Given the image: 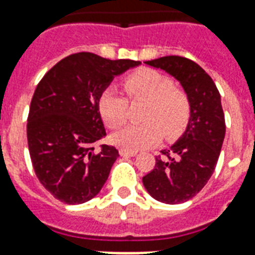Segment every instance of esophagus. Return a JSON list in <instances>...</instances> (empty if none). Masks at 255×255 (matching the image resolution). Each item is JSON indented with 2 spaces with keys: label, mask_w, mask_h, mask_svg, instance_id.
Instances as JSON below:
<instances>
[{
  "label": "esophagus",
  "mask_w": 255,
  "mask_h": 255,
  "mask_svg": "<svg viewBox=\"0 0 255 255\" xmlns=\"http://www.w3.org/2000/svg\"><path fill=\"white\" fill-rule=\"evenodd\" d=\"M119 153H120V155H123V157H133V155L138 154L135 150H127V149H120L119 150Z\"/></svg>",
  "instance_id": "esophagus-1"
}]
</instances>
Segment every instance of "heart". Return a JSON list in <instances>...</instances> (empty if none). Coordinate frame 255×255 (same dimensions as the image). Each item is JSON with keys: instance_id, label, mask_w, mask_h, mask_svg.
<instances>
[{"instance_id": "b5f03b06", "label": "heart", "mask_w": 255, "mask_h": 255, "mask_svg": "<svg viewBox=\"0 0 255 255\" xmlns=\"http://www.w3.org/2000/svg\"><path fill=\"white\" fill-rule=\"evenodd\" d=\"M129 100L147 101L143 124H129L112 135V142L127 150L149 149L162 138L176 135L186 127L190 117V102L182 90L175 89L172 80L158 71L143 68L123 80ZM100 113L106 126L117 128L127 122L128 102L115 87L102 91L98 101Z\"/></svg>"}]
</instances>
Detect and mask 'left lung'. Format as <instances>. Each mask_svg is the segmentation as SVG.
Listing matches in <instances>:
<instances>
[{"label": "left lung", "mask_w": 255, "mask_h": 255, "mask_svg": "<svg viewBox=\"0 0 255 255\" xmlns=\"http://www.w3.org/2000/svg\"><path fill=\"white\" fill-rule=\"evenodd\" d=\"M180 83L190 102L187 127L165 158L155 157L153 171L142 179L146 191L160 202L183 203L195 197L213 175L225 136L224 112L216 84L197 63L179 56L144 61Z\"/></svg>", "instance_id": "obj_1"}]
</instances>
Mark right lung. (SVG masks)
Here are the masks:
<instances>
[{
	"label": "right lung",
	"instance_id": "right-lung-1",
	"mask_svg": "<svg viewBox=\"0 0 255 255\" xmlns=\"http://www.w3.org/2000/svg\"><path fill=\"white\" fill-rule=\"evenodd\" d=\"M76 53L58 61L32 95L27 140L36 177L53 197L68 205L94 198L108 180L119 150L93 144L106 136L98 101L112 80L140 65Z\"/></svg>",
	"mask_w": 255,
	"mask_h": 255
}]
</instances>
